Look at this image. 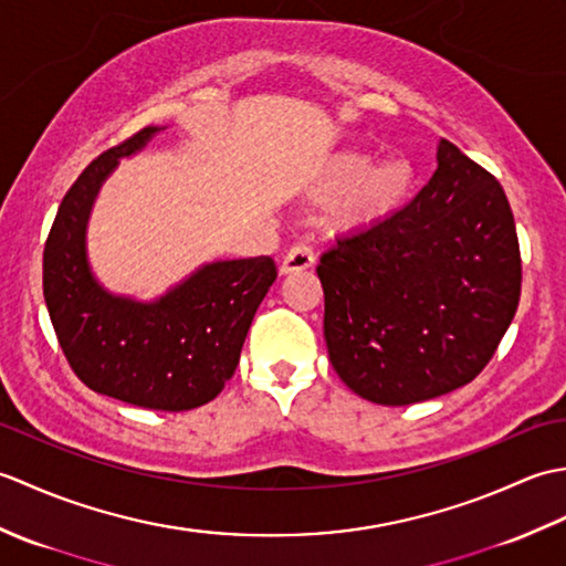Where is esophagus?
Masks as SVG:
<instances>
[{"label":"esophagus","instance_id":"34e87169","mask_svg":"<svg viewBox=\"0 0 566 566\" xmlns=\"http://www.w3.org/2000/svg\"><path fill=\"white\" fill-rule=\"evenodd\" d=\"M314 264V250H311L308 243H294L280 264L282 274H292V272H304Z\"/></svg>","mask_w":566,"mask_h":566}]
</instances>
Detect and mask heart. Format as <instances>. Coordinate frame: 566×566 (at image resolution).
<instances>
[{
  "instance_id": "1",
  "label": "heart",
  "mask_w": 566,
  "mask_h": 566,
  "mask_svg": "<svg viewBox=\"0 0 566 566\" xmlns=\"http://www.w3.org/2000/svg\"><path fill=\"white\" fill-rule=\"evenodd\" d=\"M413 187L416 170L408 160L387 158L369 165L367 153L345 150L328 163L316 187V199L331 201L333 228L363 231L406 207Z\"/></svg>"
}]
</instances>
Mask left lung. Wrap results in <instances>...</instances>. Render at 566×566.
Returning a JSON list of instances; mask_svg holds the SVG:
<instances>
[{
    "label": "left lung",
    "instance_id": "8db88e82",
    "mask_svg": "<svg viewBox=\"0 0 566 566\" xmlns=\"http://www.w3.org/2000/svg\"><path fill=\"white\" fill-rule=\"evenodd\" d=\"M316 272L331 365L381 406L472 381L509 331L523 280L506 191L444 138L438 170L413 201L338 238Z\"/></svg>",
    "mask_w": 566,
    "mask_h": 566
}]
</instances>
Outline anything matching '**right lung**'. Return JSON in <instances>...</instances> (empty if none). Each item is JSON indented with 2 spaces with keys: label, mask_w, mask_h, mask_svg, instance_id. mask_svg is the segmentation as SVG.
Here are the masks:
<instances>
[{
  "label": "right lung",
  "mask_w": 566,
  "mask_h": 566,
  "mask_svg": "<svg viewBox=\"0 0 566 566\" xmlns=\"http://www.w3.org/2000/svg\"><path fill=\"white\" fill-rule=\"evenodd\" d=\"M146 126L102 153L67 189L43 250V296L72 371L92 391L153 411L209 403L233 377L260 302L276 280L268 255L221 260L143 304L94 280L84 231L94 197L118 158L158 134Z\"/></svg>",
  "instance_id": "obj_1"
}]
</instances>
